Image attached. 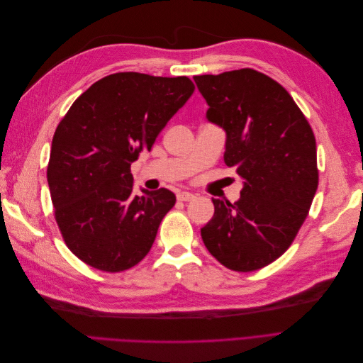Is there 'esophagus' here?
I'll use <instances>...</instances> for the list:
<instances>
[{"instance_id":"esophagus-1","label":"esophagus","mask_w":363,"mask_h":363,"mask_svg":"<svg viewBox=\"0 0 363 363\" xmlns=\"http://www.w3.org/2000/svg\"><path fill=\"white\" fill-rule=\"evenodd\" d=\"M195 199V195L191 192H179L177 194V200L179 201H192Z\"/></svg>"}]
</instances>
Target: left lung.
<instances>
[{
    "label": "left lung",
    "mask_w": 363,
    "mask_h": 363,
    "mask_svg": "<svg viewBox=\"0 0 363 363\" xmlns=\"http://www.w3.org/2000/svg\"><path fill=\"white\" fill-rule=\"evenodd\" d=\"M194 80L208 104L207 119L227 133L224 162L244 182L236 203L212 200L203 242L228 269H260L291 247L309 215L318 188L312 127L289 92L256 69Z\"/></svg>",
    "instance_id": "8db88e82"
}]
</instances>
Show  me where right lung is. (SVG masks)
<instances>
[{
    "instance_id": "1",
    "label": "right lung",
    "mask_w": 363,
    "mask_h": 363,
    "mask_svg": "<svg viewBox=\"0 0 363 363\" xmlns=\"http://www.w3.org/2000/svg\"><path fill=\"white\" fill-rule=\"evenodd\" d=\"M194 91L184 75L116 72L95 82L62 118L47 179L65 244L86 265L121 272L148 255L175 195L160 188L135 196L130 167Z\"/></svg>"
}]
</instances>
